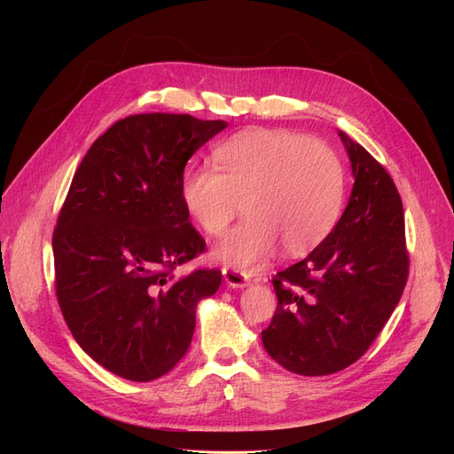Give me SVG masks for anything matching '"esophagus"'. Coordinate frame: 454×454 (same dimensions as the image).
Here are the masks:
<instances>
[{
  "label": "esophagus",
  "mask_w": 454,
  "mask_h": 454,
  "mask_svg": "<svg viewBox=\"0 0 454 454\" xmlns=\"http://www.w3.org/2000/svg\"><path fill=\"white\" fill-rule=\"evenodd\" d=\"M223 274H224L226 283L230 285V287H233V289L245 287L247 281H248L247 272H243V270H239V269H235V267H224V269H223Z\"/></svg>",
  "instance_id": "1"
}]
</instances>
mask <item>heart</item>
<instances>
[{"label":"heart","instance_id":"b5f03b06","mask_svg":"<svg viewBox=\"0 0 454 454\" xmlns=\"http://www.w3.org/2000/svg\"><path fill=\"white\" fill-rule=\"evenodd\" d=\"M213 165L184 173L180 195L207 235H223L237 213L247 221L215 247V257L250 269L274 254L298 255L335 228L346 193V173L327 143L285 129H252L215 151Z\"/></svg>","mask_w":454,"mask_h":454}]
</instances>
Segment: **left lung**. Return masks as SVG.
Instances as JSON below:
<instances>
[{
  "label": "left lung",
  "mask_w": 454,
  "mask_h": 454,
  "mask_svg": "<svg viewBox=\"0 0 454 454\" xmlns=\"http://www.w3.org/2000/svg\"><path fill=\"white\" fill-rule=\"evenodd\" d=\"M339 134L355 178L349 202L311 254L272 278L278 305L261 331L272 359L298 375H329L359 361L409 278L397 187L363 145Z\"/></svg>",
  "instance_id": "obj_1"
}]
</instances>
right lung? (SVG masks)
I'll list each match as a JSON object with an SVG mask.
<instances>
[{"mask_svg":"<svg viewBox=\"0 0 454 454\" xmlns=\"http://www.w3.org/2000/svg\"><path fill=\"white\" fill-rule=\"evenodd\" d=\"M226 123L189 114L115 121L77 167L53 231L55 289L77 344L108 372L147 383L185 355L195 309L219 269L173 270L206 252L180 185L187 160Z\"/></svg>","mask_w":454,"mask_h":454,"instance_id":"right-lung-1","label":"right lung"}]
</instances>
